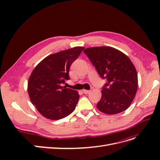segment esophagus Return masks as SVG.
I'll return each instance as SVG.
<instances>
[{"mask_svg":"<svg viewBox=\"0 0 160 160\" xmlns=\"http://www.w3.org/2000/svg\"><path fill=\"white\" fill-rule=\"evenodd\" d=\"M83 93H84V94H89L91 91H90L89 90H85V89H83Z\"/></svg>","mask_w":160,"mask_h":160,"instance_id":"obj_1","label":"esophagus"}]
</instances>
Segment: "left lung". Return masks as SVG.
<instances>
[{
  "label": "left lung",
  "instance_id": "left-lung-1",
  "mask_svg": "<svg viewBox=\"0 0 160 160\" xmlns=\"http://www.w3.org/2000/svg\"><path fill=\"white\" fill-rule=\"evenodd\" d=\"M83 52L102 79H107L101 90L98 109L105 114L114 115L126 110L138 90V74L129 58L110 47L87 48Z\"/></svg>",
  "mask_w": 160,
  "mask_h": 160
}]
</instances>
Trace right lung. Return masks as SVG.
Masks as SVG:
<instances>
[{"label": "right lung", "mask_w": 160, "mask_h": 160, "mask_svg": "<svg viewBox=\"0 0 160 160\" xmlns=\"http://www.w3.org/2000/svg\"><path fill=\"white\" fill-rule=\"evenodd\" d=\"M84 49L76 47L50 55L33 69L28 81V93L31 103L45 118L60 119L75 110L78 92L61 85L70 79V67Z\"/></svg>", "instance_id": "add662e5"}]
</instances>
